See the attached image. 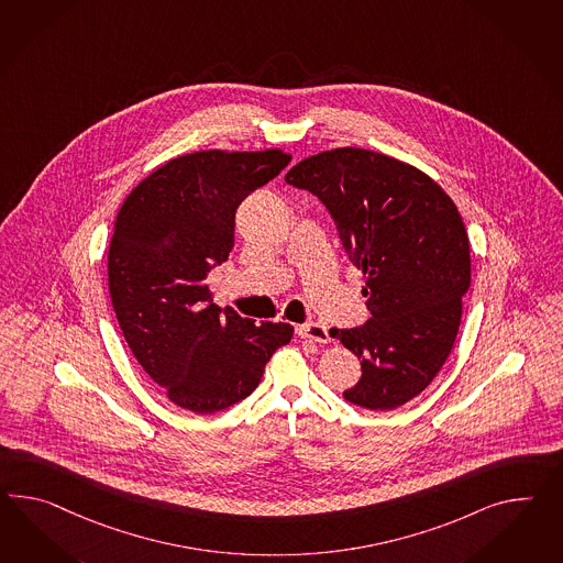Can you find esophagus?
<instances>
[{"mask_svg": "<svg viewBox=\"0 0 563 563\" xmlns=\"http://www.w3.org/2000/svg\"><path fill=\"white\" fill-rule=\"evenodd\" d=\"M298 334L306 341H314V343H327L329 341V329L320 322H308L296 329Z\"/></svg>", "mask_w": 563, "mask_h": 563, "instance_id": "34e87169", "label": "esophagus"}]
</instances>
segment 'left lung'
<instances>
[{
  "label": "left lung",
  "instance_id": "obj_1",
  "mask_svg": "<svg viewBox=\"0 0 563 563\" xmlns=\"http://www.w3.org/2000/svg\"><path fill=\"white\" fill-rule=\"evenodd\" d=\"M329 210L349 261L365 274L372 317L332 329L361 360L346 402L394 410L433 382L451 353L470 289L462 217L431 177L365 148H334L286 175Z\"/></svg>",
  "mask_w": 563,
  "mask_h": 563
}]
</instances>
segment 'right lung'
Returning <instances> with one entry per match:
<instances>
[{"instance_id":"obj_1","label":"right lung","mask_w":563,"mask_h":563,"mask_svg":"<svg viewBox=\"0 0 563 563\" xmlns=\"http://www.w3.org/2000/svg\"><path fill=\"white\" fill-rule=\"evenodd\" d=\"M282 151H202L165 163L130 191L115 218L108 284L132 355L172 402L212 415L260 386L286 322L218 308L208 275L229 260L236 208L282 174Z\"/></svg>"}]
</instances>
